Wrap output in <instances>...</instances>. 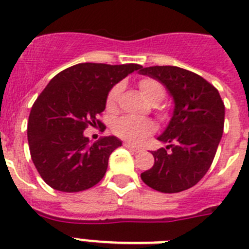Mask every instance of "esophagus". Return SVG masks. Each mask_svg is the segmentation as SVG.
<instances>
[{
	"instance_id": "obj_1",
	"label": "esophagus",
	"mask_w": 249,
	"mask_h": 249,
	"mask_svg": "<svg viewBox=\"0 0 249 249\" xmlns=\"http://www.w3.org/2000/svg\"><path fill=\"white\" fill-rule=\"evenodd\" d=\"M124 147L128 149H131V151H133V152H137V153L138 152H142V148H138V147L133 146V144L129 143V142H126V143H124Z\"/></svg>"
}]
</instances>
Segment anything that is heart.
Masks as SVG:
<instances>
[{"instance_id":"obj_1","label":"heart","mask_w":249,"mask_h":249,"mask_svg":"<svg viewBox=\"0 0 249 249\" xmlns=\"http://www.w3.org/2000/svg\"><path fill=\"white\" fill-rule=\"evenodd\" d=\"M122 91V86L116 85L107 96V109L113 111L117 107L120 94ZM140 91L146 101L151 105H157L164 98V87L160 85L158 81L153 78H143L140 81ZM113 131L116 135L124 140L133 142V143H141L144 138L148 137L155 132V124L149 120L144 118H136L131 116H124V117L118 118L113 124Z\"/></svg>"}]
</instances>
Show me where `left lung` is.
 Instances as JSON below:
<instances>
[{
    "instance_id": "obj_1",
    "label": "left lung",
    "mask_w": 249,
    "mask_h": 249,
    "mask_svg": "<svg viewBox=\"0 0 249 249\" xmlns=\"http://www.w3.org/2000/svg\"><path fill=\"white\" fill-rule=\"evenodd\" d=\"M166 87L173 112L166 129L157 137L164 148L152 152L155 164L141 173L142 181L162 193L186 191L210 169L221 142L224 105L218 91L198 74L176 66L141 67Z\"/></svg>"
}]
</instances>
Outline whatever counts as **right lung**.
Masks as SVG:
<instances>
[{
	"instance_id": "right-lung-1",
	"label": "right lung",
	"mask_w": 249,
	"mask_h": 249,
	"mask_svg": "<svg viewBox=\"0 0 249 249\" xmlns=\"http://www.w3.org/2000/svg\"><path fill=\"white\" fill-rule=\"evenodd\" d=\"M142 66L78 63L59 72L37 97L28 117L31 158L43 181L61 192H80L97 184L108 158L122 141L116 136L91 142L87 127L101 126L108 92Z\"/></svg>"
}]
</instances>
